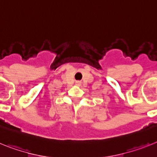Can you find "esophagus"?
Returning a JSON list of instances; mask_svg holds the SVG:
<instances>
[{
  "mask_svg": "<svg viewBox=\"0 0 157 157\" xmlns=\"http://www.w3.org/2000/svg\"><path fill=\"white\" fill-rule=\"evenodd\" d=\"M77 85H80V81H77Z\"/></svg>",
  "mask_w": 157,
  "mask_h": 157,
  "instance_id": "34e87169",
  "label": "esophagus"
}]
</instances>
